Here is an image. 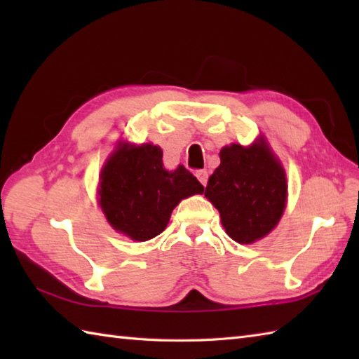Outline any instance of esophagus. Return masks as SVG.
<instances>
[{
  "instance_id": "obj_1",
  "label": "esophagus",
  "mask_w": 359,
  "mask_h": 359,
  "mask_svg": "<svg viewBox=\"0 0 359 359\" xmlns=\"http://www.w3.org/2000/svg\"><path fill=\"white\" fill-rule=\"evenodd\" d=\"M196 177L199 179V182H201V184H202L203 187L207 185V182H208V172H207V171H205V170H199V171L196 172Z\"/></svg>"
}]
</instances>
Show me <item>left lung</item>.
Segmentation results:
<instances>
[{
	"label": "left lung",
	"instance_id": "1",
	"mask_svg": "<svg viewBox=\"0 0 359 359\" xmlns=\"http://www.w3.org/2000/svg\"><path fill=\"white\" fill-rule=\"evenodd\" d=\"M220 165L210 175L205 197L220 212L226 234L253 243L269 234L284 212L287 179L264 140L248 148L220 149Z\"/></svg>",
	"mask_w": 359,
	"mask_h": 359
}]
</instances>
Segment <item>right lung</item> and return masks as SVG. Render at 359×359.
I'll return each mask as SVG.
<instances>
[{"instance_id": "right-lung-1", "label": "right lung", "mask_w": 359, "mask_h": 359, "mask_svg": "<svg viewBox=\"0 0 359 359\" xmlns=\"http://www.w3.org/2000/svg\"><path fill=\"white\" fill-rule=\"evenodd\" d=\"M163 152L154 144H123L106 162L100 179V205L114 230L133 241L162 233L177 203L203 187L185 166L166 171Z\"/></svg>"}]
</instances>
